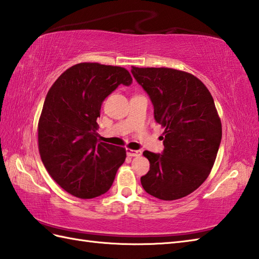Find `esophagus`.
Here are the masks:
<instances>
[{
	"label": "esophagus",
	"instance_id": "34e87169",
	"mask_svg": "<svg viewBox=\"0 0 259 259\" xmlns=\"http://www.w3.org/2000/svg\"><path fill=\"white\" fill-rule=\"evenodd\" d=\"M126 155L129 157H137L141 155L140 150H133V149H126Z\"/></svg>",
	"mask_w": 259,
	"mask_h": 259
}]
</instances>
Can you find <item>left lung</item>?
<instances>
[{
  "label": "left lung",
  "mask_w": 259,
  "mask_h": 259,
  "mask_svg": "<svg viewBox=\"0 0 259 259\" xmlns=\"http://www.w3.org/2000/svg\"><path fill=\"white\" fill-rule=\"evenodd\" d=\"M149 95L161 124V155L145 151L150 169L141 177L148 194L176 200L194 192L207 179L222 141V121L207 87L191 73L170 68L131 67Z\"/></svg>",
  "instance_id": "left-lung-1"
}]
</instances>
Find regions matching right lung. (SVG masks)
Masks as SVG:
<instances>
[{"label": "right lung", "mask_w": 259, "mask_h": 259, "mask_svg": "<svg viewBox=\"0 0 259 259\" xmlns=\"http://www.w3.org/2000/svg\"><path fill=\"white\" fill-rule=\"evenodd\" d=\"M131 83L124 68L83 62L65 70L49 90L37 123L38 152L52 179L72 196L90 199L112 186L126 153L98 141L97 119L104 99Z\"/></svg>", "instance_id": "obj_1"}]
</instances>
